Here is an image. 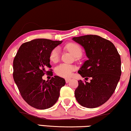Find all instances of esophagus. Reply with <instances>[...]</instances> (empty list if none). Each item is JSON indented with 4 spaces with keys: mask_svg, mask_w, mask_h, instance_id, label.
I'll return each instance as SVG.
<instances>
[{
    "mask_svg": "<svg viewBox=\"0 0 131 131\" xmlns=\"http://www.w3.org/2000/svg\"><path fill=\"white\" fill-rule=\"evenodd\" d=\"M71 80V79H70V78H66V79H65V81H66V83H68V82H70V81Z\"/></svg>",
    "mask_w": 131,
    "mask_h": 131,
    "instance_id": "obj_1",
    "label": "esophagus"
}]
</instances>
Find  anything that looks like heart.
<instances>
[{"mask_svg": "<svg viewBox=\"0 0 131 131\" xmlns=\"http://www.w3.org/2000/svg\"><path fill=\"white\" fill-rule=\"evenodd\" d=\"M66 49H68L71 53L75 57H81L82 53V50L80 46L75 43H69L66 46ZM59 59V50L58 48H55L52 50L50 54V59L53 62H57ZM73 66L66 63L60 64L56 67L55 72L57 74L61 77L67 78L72 75L74 71Z\"/></svg>", "mask_w": 131, "mask_h": 131, "instance_id": "obj_1", "label": "heart"}]
</instances>
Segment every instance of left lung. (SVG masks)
I'll return each mask as SVG.
<instances>
[{
  "instance_id": "8db88e82",
  "label": "left lung",
  "mask_w": 131,
  "mask_h": 131,
  "mask_svg": "<svg viewBox=\"0 0 131 131\" xmlns=\"http://www.w3.org/2000/svg\"><path fill=\"white\" fill-rule=\"evenodd\" d=\"M73 40L84 47L88 58L78 73L91 78L90 82L78 81L76 99L86 108H96L106 102L117 87L122 74L120 56L112 42L100 36L87 35Z\"/></svg>"
}]
</instances>
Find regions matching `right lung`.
Returning a JSON list of instances; mask_svg holds the SVG:
<instances>
[{"instance_id": "right-lung-1", "label": "right lung", "mask_w": 131, "mask_h": 131, "mask_svg": "<svg viewBox=\"0 0 131 131\" xmlns=\"http://www.w3.org/2000/svg\"><path fill=\"white\" fill-rule=\"evenodd\" d=\"M61 41L36 39L23 43L13 61V78L25 101L34 108H50L58 99L60 90L66 84L63 78L55 76L49 81L42 79L45 74L53 75L50 54Z\"/></svg>"}]
</instances>
